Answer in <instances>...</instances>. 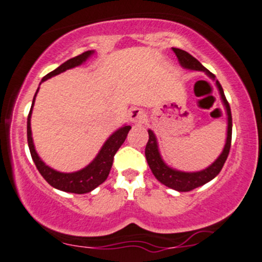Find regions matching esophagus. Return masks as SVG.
I'll use <instances>...</instances> for the list:
<instances>
[{
	"instance_id": "esophagus-1",
	"label": "esophagus",
	"mask_w": 262,
	"mask_h": 262,
	"mask_svg": "<svg viewBox=\"0 0 262 262\" xmlns=\"http://www.w3.org/2000/svg\"><path fill=\"white\" fill-rule=\"evenodd\" d=\"M129 119L133 123H141L145 121V113L140 108H133L129 112Z\"/></svg>"
}]
</instances>
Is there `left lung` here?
<instances>
[{
	"label": "left lung",
	"mask_w": 262,
	"mask_h": 262,
	"mask_svg": "<svg viewBox=\"0 0 262 262\" xmlns=\"http://www.w3.org/2000/svg\"><path fill=\"white\" fill-rule=\"evenodd\" d=\"M173 52L176 53V56H177L179 61V64H181L183 68L190 69V71L204 72L207 77H210L211 79L215 80L216 86L220 91L222 103L223 106H225L227 113V138L225 147H223L221 155L217 157L215 162L211 163L209 167H206L205 169H201V171L198 172L178 171V169L172 168V167L167 165V163L163 161L161 154H160L156 135L154 134V132L151 130V129L147 130L149 132V141H147L146 147H145V156H146V161L149 163V167L151 172H152V174L155 176L157 181L161 182L162 184L166 185V187L174 189V190L177 191H190L195 188L206 184L207 182L212 181V179L221 172L227 157H228L229 149H231L232 113L231 107H229L228 101L226 100L221 84H220V81L216 79L215 75L211 73L209 69L205 68L196 58L193 57L191 55H189L187 51H183L181 49H174V47H173Z\"/></svg>",
	"instance_id": "obj_1"
}]
</instances>
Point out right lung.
<instances>
[{
  "label": "right lung",
  "mask_w": 262,
  "mask_h": 262,
  "mask_svg": "<svg viewBox=\"0 0 262 262\" xmlns=\"http://www.w3.org/2000/svg\"><path fill=\"white\" fill-rule=\"evenodd\" d=\"M94 53H95V51H94V50H90V51H85L84 53H81V55L77 56V57L68 59V61L62 63L59 67L56 68L55 71L50 72L49 74L45 75V77L42 78V80H41V83L50 79V78L55 77V75L61 74L63 72L68 71V69H72L83 64V63L86 62ZM37 91H39V89L36 90L35 96H34L33 99L29 116H28L27 125L28 145H29L31 159H33L34 163H35L37 171L40 172V174L45 178V181L49 183L50 185L58 189V190L74 194L89 193V191L94 190L96 187H99L100 184H102V183L107 179V177H108L113 163V157H115L116 152H117L119 147H121V145L124 143L125 138H127L128 135V132L130 130L132 127L130 125L124 124L123 127L117 129V130L105 141V144L102 145V147H101V150L99 151V154H97L95 159H94L86 167H84V168H81L77 172H58L56 171V169L51 168V167L47 166L46 163L40 159V156L37 155L35 150V146H34L33 137H31L30 118Z\"/></svg>",
  "instance_id": "obj_1"
}]
</instances>
